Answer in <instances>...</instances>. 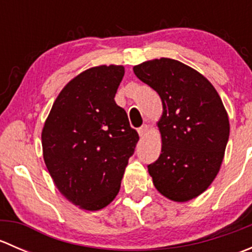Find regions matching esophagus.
<instances>
[{
    "mask_svg": "<svg viewBox=\"0 0 252 252\" xmlns=\"http://www.w3.org/2000/svg\"><path fill=\"white\" fill-rule=\"evenodd\" d=\"M147 130H149V128H147V126H146V124H144V126H141L140 128L138 129V133H139V135H140L141 138H144V136L146 135Z\"/></svg>",
    "mask_w": 252,
    "mask_h": 252,
    "instance_id": "34e87169",
    "label": "esophagus"
}]
</instances>
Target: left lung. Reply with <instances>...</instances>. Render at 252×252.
<instances>
[{"mask_svg": "<svg viewBox=\"0 0 252 252\" xmlns=\"http://www.w3.org/2000/svg\"><path fill=\"white\" fill-rule=\"evenodd\" d=\"M133 70L163 106L161 155L147 166L155 188L169 200L189 201L220 172L229 138L227 111L212 84L179 61H146Z\"/></svg>", "mask_w": 252, "mask_h": 252, "instance_id": "1", "label": "left lung"}]
</instances>
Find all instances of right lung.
I'll list each match as a JSON object with an SVG mask.
<instances>
[{
	"label": "right lung",
	"instance_id": "add662e5",
	"mask_svg": "<svg viewBox=\"0 0 252 252\" xmlns=\"http://www.w3.org/2000/svg\"><path fill=\"white\" fill-rule=\"evenodd\" d=\"M123 65L89 68L53 102L42 129V152L61 194L86 211L114 200L139 135L114 101Z\"/></svg>",
	"mask_w": 252,
	"mask_h": 252
}]
</instances>
